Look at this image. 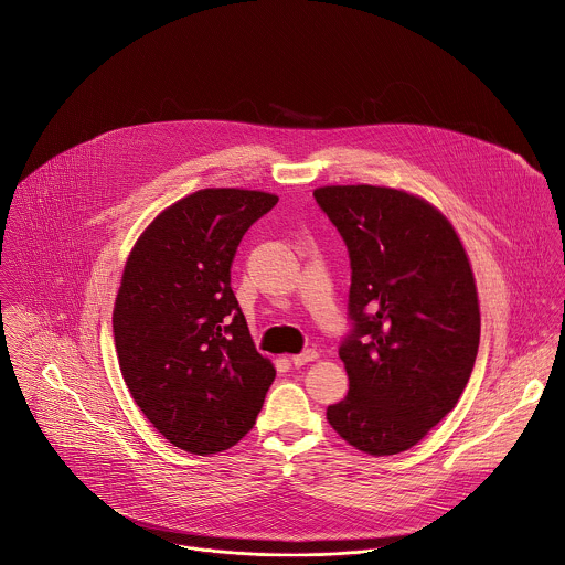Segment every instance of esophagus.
<instances>
[{"instance_id": "34e87169", "label": "esophagus", "mask_w": 565, "mask_h": 565, "mask_svg": "<svg viewBox=\"0 0 565 565\" xmlns=\"http://www.w3.org/2000/svg\"><path fill=\"white\" fill-rule=\"evenodd\" d=\"M316 359H318V352H316V350H305L302 354L291 356V363H294L296 367H302V365H307V363H311V361H316Z\"/></svg>"}]
</instances>
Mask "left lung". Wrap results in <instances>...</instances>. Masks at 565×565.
Here are the masks:
<instances>
[{
	"label": "left lung",
	"mask_w": 565,
	"mask_h": 565,
	"mask_svg": "<svg viewBox=\"0 0 565 565\" xmlns=\"http://www.w3.org/2000/svg\"><path fill=\"white\" fill-rule=\"evenodd\" d=\"M348 245L352 334L341 343L350 390L326 408L356 450L390 457L459 403L481 339L477 280L448 217L419 195L374 184L313 191Z\"/></svg>",
	"instance_id": "1"
}]
</instances>
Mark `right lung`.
<instances>
[{"label":"right lung","instance_id":"obj_1","mask_svg":"<svg viewBox=\"0 0 565 565\" xmlns=\"http://www.w3.org/2000/svg\"><path fill=\"white\" fill-rule=\"evenodd\" d=\"M278 195L200 189L161 211L128 254L113 309L121 376L169 444L191 455L233 448L276 379L231 289L245 231Z\"/></svg>","mask_w":565,"mask_h":565}]
</instances>
